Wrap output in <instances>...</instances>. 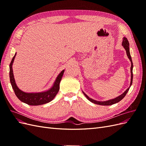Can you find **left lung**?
<instances>
[{
  "label": "left lung",
  "mask_w": 146,
  "mask_h": 146,
  "mask_svg": "<svg viewBox=\"0 0 146 146\" xmlns=\"http://www.w3.org/2000/svg\"><path fill=\"white\" fill-rule=\"evenodd\" d=\"M122 46H123V47L125 48V49L126 50V53H127V55L128 56V58H129V60L131 61V68H130V71H131V82H130V86L132 84V82H133V63H132V60H131V56H130V50H129V41L127 40V39L126 38H123V40L122 41ZM130 87L127 89V90L123 92V93L121 95H120L119 96L117 97L115 99H113L111 100H107V101H104V102H99V101H96L94 100L93 99H92L91 98H90L89 97H88L86 94H85L83 92L84 95H85L86 98L89 100L91 102L94 103L95 104H98V105H111L113 104H116L117 102H119V101H121L124 97L125 96V95L127 94V92L129 91V88Z\"/></svg>",
  "instance_id": "8db88e82"
}]
</instances>
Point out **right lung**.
<instances>
[{"instance_id":"right-lung-1","label":"right lung","mask_w":146,"mask_h":146,"mask_svg":"<svg viewBox=\"0 0 146 146\" xmlns=\"http://www.w3.org/2000/svg\"><path fill=\"white\" fill-rule=\"evenodd\" d=\"M16 55V54H15V56H13L10 64V79L12 88L17 98L21 102L29 105H40L45 104L54 99L60 90V83L61 78L63 77L64 70H62L58 75L54 84V86L49 90L46 92H38V93H27V92L20 90L16 86L15 83L14 75H13V72L12 64L13 61H14Z\"/></svg>"}]
</instances>
